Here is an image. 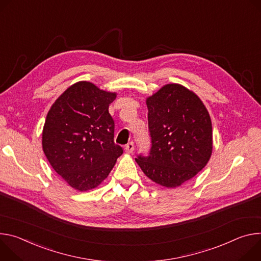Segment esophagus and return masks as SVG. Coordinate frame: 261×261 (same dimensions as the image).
<instances>
[{
	"instance_id": "1",
	"label": "esophagus",
	"mask_w": 261,
	"mask_h": 261,
	"mask_svg": "<svg viewBox=\"0 0 261 261\" xmlns=\"http://www.w3.org/2000/svg\"><path fill=\"white\" fill-rule=\"evenodd\" d=\"M124 149H125V152H126V153H128V154L133 153V152H134V149H135L134 143H133V142H129L128 144H126V146H125Z\"/></svg>"
}]
</instances>
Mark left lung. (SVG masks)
<instances>
[{
  "mask_svg": "<svg viewBox=\"0 0 261 261\" xmlns=\"http://www.w3.org/2000/svg\"><path fill=\"white\" fill-rule=\"evenodd\" d=\"M151 149L136 159L149 179L176 188L193 178L213 153L210 113L199 96L180 84H167L146 98Z\"/></svg>",
  "mask_w": 261,
  "mask_h": 261,
  "instance_id": "1",
  "label": "left lung"
}]
</instances>
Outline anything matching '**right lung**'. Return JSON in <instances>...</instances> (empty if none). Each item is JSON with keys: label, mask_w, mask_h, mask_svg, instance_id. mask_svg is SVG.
Instances as JSON below:
<instances>
[{"label": "right lung", "mask_w": 261, "mask_h": 261, "mask_svg": "<svg viewBox=\"0 0 261 261\" xmlns=\"http://www.w3.org/2000/svg\"><path fill=\"white\" fill-rule=\"evenodd\" d=\"M117 93L81 81L51 105L42 129V149L53 167L80 192L99 186L123 150L114 143L109 106Z\"/></svg>", "instance_id": "right-lung-1"}]
</instances>
